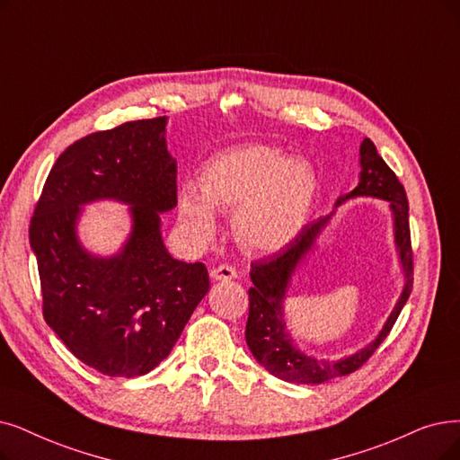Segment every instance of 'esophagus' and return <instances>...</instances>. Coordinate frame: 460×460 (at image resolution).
Returning <instances> with one entry per match:
<instances>
[{"instance_id": "obj_1", "label": "esophagus", "mask_w": 460, "mask_h": 460, "mask_svg": "<svg viewBox=\"0 0 460 460\" xmlns=\"http://www.w3.org/2000/svg\"><path fill=\"white\" fill-rule=\"evenodd\" d=\"M235 268H232V266H228V264H220V266H215L213 270H211V278L215 279V281H230V279H234L235 278Z\"/></svg>"}]
</instances>
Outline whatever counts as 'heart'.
Returning <instances> with one entry per match:
<instances>
[{"label": "heart", "instance_id": "obj_1", "mask_svg": "<svg viewBox=\"0 0 460 460\" xmlns=\"http://www.w3.org/2000/svg\"><path fill=\"white\" fill-rule=\"evenodd\" d=\"M198 192L182 189L179 223L198 242L217 232V211H234L237 242L254 252H275L292 243L315 206L319 179L305 158L281 146L245 143L211 158L199 173Z\"/></svg>", "mask_w": 460, "mask_h": 460}]
</instances>
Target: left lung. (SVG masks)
<instances>
[{
    "instance_id": "obj_1",
    "label": "left lung",
    "mask_w": 460,
    "mask_h": 460,
    "mask_svg": "<svg viewBox=\"0 0 460 460\" xmlns=\"http://www.w3.org/2000/svg\"><path fill=\"white\" fill-rule=\"evenodd\" d=\"M358 196L389 201V209L393 215L394 247L403 275L400 298L394 304L387 321H385L383 328L379 330V334L353 355L341 358H317L314 355H305L288 334L285 323V300L294 273L304 264L307 254L315 251L319 235L330 223L336 209L328 217L317 218L314 223L305 225L292 243L283 247L279 252L268 256V259L251 264L252 287L249 288V319L245 326V340L256 362L264 366L271 376L283 381L319 385L355 372L374 355L381 341L389 336L402 307L406 305L410 298L413 285V252L410 242V208L406 190H403L394 172L377 155L376 145L368 137L360 143L358 185L349 194L340 196L336 208H340L343 201Z\"/></svg>"
}]
</instances>
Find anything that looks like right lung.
Segmentation results:
<instances>
[{"label":"right lung","instance_id":"1","mask_svg":"<svg viewBox=\"0 0 460 460\" xmlns=\"http://www.w3.org/2000/svg\"><path fill=\"white\" fill-rule=\"evenodd\" d=\"M168 117L90 134L58 156L30 225L43 315L69 351L109 377L149 374L166 358L209 290L201 262L173 259L160 215L177 206V162ZM113 199L128 206L133 230L115 254L78 240L82 208Z\"/></svg>","mask_w":460,"mask_h":460}]
</instances>
